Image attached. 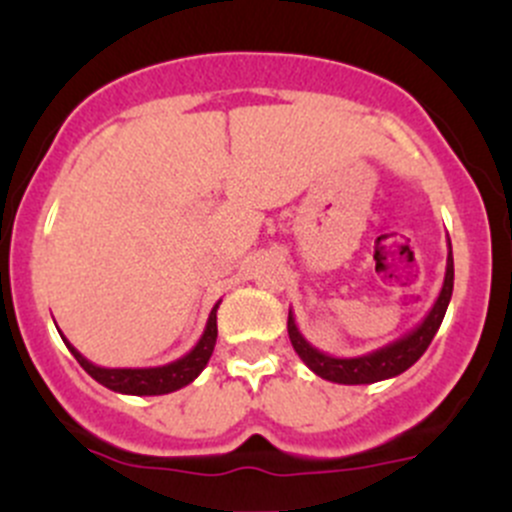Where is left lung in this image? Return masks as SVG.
Returning <instances> with one entry per match:
<instances>
[{"label": "left lung", "instance_id": "1", "mask_svg": "<svg viewBox=\"0 0 512 512\" xmlns=\"http://www.w3.org/2000/svg\"><path fill=\"white\" fill-rule=\"evenodd\" d=\"M453 247H450L448 237V265H445V280L440 287L438 300L433 302L428 315L423 317L420 325H415L413 330L405 332L398 340L388 342V345L377 347V350L365 352V355L355 357H335L327 355V352L317 350L315 345L305 340V335L297 327L295 315H287V332H290V342L295 347V352L300 355V360L310 367L315 375H320L322 380L337 382V385H370V382L388 380V377L400 375L408 367H413L415 362L423 357V352L428 350V345L433 342L435 332L440 330V322H443L445 310L450 305V297H453Z\"/></svg>", "mask_w": 512, "mask_h": 512}]
</instances>
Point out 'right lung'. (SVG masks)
Listing matches in <instances>:
<instances>
[{
    "label": "right lung",
    "mask_w": 512,
    "mask_h": 512,
    "mask_svg": "<svg viewBox=\"0 0 512 512\" xmlns=\"http://www.w3.org/2000/svg\"><path fill=\"white\" fill-rule=\"evenodd\" d=\"M217 307H220V302L212 307L210 317H207L205 332H202V337L197 340V345L192 347L187 355H182L180 360L167 362V365L160 367H99L94 365V362H89L87 357L62 335V332H59V335H62L64 345L69 347L74 360H77L99 385H104V388L122 395H167L190 385V382L205 370L207 362H210L212 350H215L217 342Z\"/></svg>",
    "instance_id": "1"
}]
</instances>
